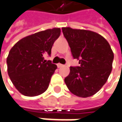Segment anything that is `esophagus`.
Here are the masks:
<instances>
[{
	"mask_svg": "<svg viewBox=\"0 0 122 122\" xmlns=\"http://www.w3.org/2000/svg\"><path fill=\"white\" fill-rule=\"evenodd\" d=\"M62 67H64V65H63V64H61V63H58V64H57V67L58 68Z\"/></svg>",
	"mask_w": 122,
	"mask_h": 122,
	"instance_id": "1",
	"label": "esophagus"
}]
</instances>
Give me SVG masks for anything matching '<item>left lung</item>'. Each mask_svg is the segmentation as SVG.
Instances as JSON below:
<instances>
[{"mask_svg":"<svg viewBox=\"0 0 122 122\" xmlns=\"http://www.w3.org/2000/svg\"><path fill=\"white\" fill-rule=\"evenodd\" d=\"M73 57L80 65L70 67L65 78L69 90L75 96L87 97L96 94L106 83L112 69L113 53L105 38L93 31L63 27Z\"/></svg>","mask_w":122,"mask_h":122,"instance_id":"8db88e82","label":"left lung"}]
</instances>
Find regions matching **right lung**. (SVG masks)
<instances>
[{"instance_id": "add662e5", "label": "right lung", "mask_w": 122, "mask_h": 122, "mask_svg": "<svg viewBox=\"0 0 122 122\" xmlns=\"http://www.w3.org/2000/svg\"><path fill=\"white\" fill-rule=\"evenodd\" d=\"M60 33V28H53L30 35L19 41L9 51L8 74L16 89L24 96H39L48 88L57 67L44 60V56L50 55Z\"/></svg>"}]
</instances>
